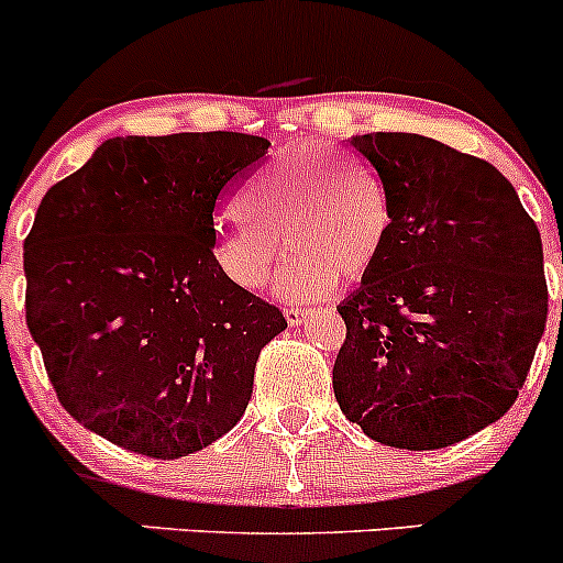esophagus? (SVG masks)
<instances>
[{
  "label": "esophagus",
  "instance_id": "esophagus-1",
  "mask_svg": "<svg viewBox=\"0 0 563 563\" xmlns=\"http://www.w3.org/2000/svg\"><path fill=\"white\" fill-rule=\"evenodd\" d=\"M310 316H313V310L302 308V305H288V308H286V318H288V323H291V327H299V323H302L305 318H310Z\"/></svg>",
  "mask_w": 563,
  "mask_h": 563
}]
</instances>
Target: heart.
<instances>
[{
    "mask_svg": "<svg viewBox=\"0 0 563 563\" xmlns=\"http://www.w3.org/2000/svg\"><path fill=\"white\" fill-rule=\"evenodd\" d=\"M242 218L212 247L220 275L242 291L269 280L283 247V297L318 299L362 283L391 234V203L382 176L362 161H340L332 146L308 141L261 166L236 196Z\"/></svg>",
    "mask_w": 563,
    "mask_h": 563,
    "instance_id": "1",
    "label": "heart"
}]
</instances>
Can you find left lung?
I'll return each instance as SVG.
<instances>
[{
    "label": "left lung",
    "instance_id": "1",
    "mask_svg": "<svg viewBox=\"0 0 563 563\" xmlns=\"http://www.w3.org/2000/svg\"><path fill=\"white\" fill-rule=\"evenodd\" d=\"M391 234L338 313L340 411L395 450H441L512 408L548 321L542 236L496 166L417 133L351 139Z\"/></svg>",
    "mask_w": 563,
    "mask_h": 563
}]
</instances>
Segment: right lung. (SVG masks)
Returning <instances> with one entry per match:
<instances>
[{"label":"right lung","instance_id":"1","mask_svg":"<svg viewBox=\"0 0 563 563\" xmlns=\"http://www.w3.org/2000/svg\"><path fill=\"white\" fill-rule=\"evenodd\" d=\"M266 150L225 130L124 135L40 201L26 327L62 408L111 444L185 457L245 413L288 321L220 275L214 214Z\"/></svg>","mask_w":563,"mask_h":563}]
</instances>
